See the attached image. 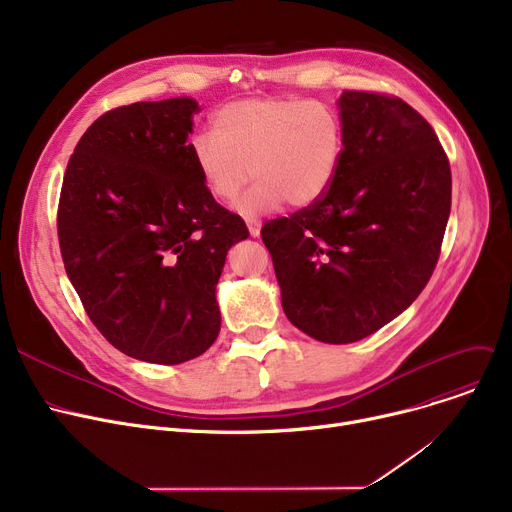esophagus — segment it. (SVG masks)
<instances>
[{"instance_id": "esophagus-1", "label": "esophagus", "mask_w": 512, "mask_h": 512, "mask_svg": "<svg viewBox=\"0 0 512 512\" xmlns=\"http://www.w3.org/2000/svg\"><path fill=\"white\" fill-rule=\"evenodd\" d=\"M247 228H249L251 236H259V232H261V222H259V220H247Z\"/></svg>"}]
</instances>
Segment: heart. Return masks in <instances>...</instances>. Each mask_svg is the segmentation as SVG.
I'll return each mask as SVG.
<instances>
[{
	"label": "heart",
	"instance_id": "1",
	"mask_svg": "<svg viewBox=\"0 0 512 512\" xmlns=\"http://www.w3.org/2000/svg\"><path fill=\"white\" fill-rule=\"evenodd\" d=\"M344 153V126L332 105L307 99H245L215 114L193 141V164L211 199L232 205L257 180L240 209L270 211L282 201L307 207L324 197Z\"/></svg>",
	"mask_w": 512,
	"mask_h": 512
}]
</instances>
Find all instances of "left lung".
<instances>
[{"mask_svg":"<svg viewBox=\"0 0 512 512\" xmlns=\"http://www.w3.org/2000/svg\"><path fill=\"white\" fill-rule=\"evenodd\" d=\"M338 105L344 153L326 195L261 228L286 317L328 344L378 332L419 297L452 197L446 151L407 101L344 91Z\"/></svg>","mask_w":512,"mask_h":512,"instance_id":"obj_1","label":"left lung"}]
</instances>
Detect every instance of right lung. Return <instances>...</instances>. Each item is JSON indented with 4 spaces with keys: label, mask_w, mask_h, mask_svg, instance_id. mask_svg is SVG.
Returning <instances> with one entry per match:
<instances>
[{
    "label": "right lung",
    "mask_w": 512,
    "mask_h": 512,
    "mask_svg": "<svg viewBox=\"0 0 512 512\" xmlns=\"http://www.w3.org/2000/svg\"><path fill=\"white\" fill-rule=\"evenodd\" d=\"M195 99L99 116L66 166L58 240L93 326L124 355L178 365L220 334L215 284L249 230L211 199L193 164Z\"/></svg>",
    "instance_id": "right-lung-1"
}]
</instances>
